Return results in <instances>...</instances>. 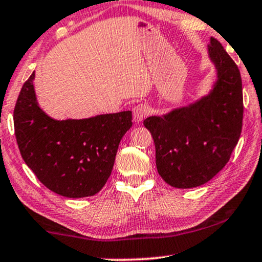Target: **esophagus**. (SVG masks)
Masks as SVG:
<instances>
[{"label":"esophagus","instance_id":"34e87169","mask_svg":"<svg viewBox=\"0 0 262 262\" xmlns=\"http://www.w3.org/2000/svg\"><path fill=\"white\" fill-rule=\"evenodd\" d=\"M132 113H134V120L137 121V123H139V121H142L143 119H144V118L149 116L150 110H149L148 106L144 105V103H139V105L134 107V110H132Z\"/></svg>","mask_w":262,"mask_h":262}]
</instances>
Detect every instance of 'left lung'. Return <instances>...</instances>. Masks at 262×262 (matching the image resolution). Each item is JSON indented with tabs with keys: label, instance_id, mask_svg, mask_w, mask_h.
Wrapping results in <instances>:
<instances>
[{
	"label": "left lung",
	"instance_id": "obj_1",
	"mask_svg": "<svg viewBox=\"0 0 262 262\" xmlns=\"http://www.w3.org/2000/svg\"><path fill=\"white\" fill-rule=\"evenodd\" d=\"M209 56L217 81L209 95L162 117L152 116L144 126L152 136L161 178L177 188L210 181L230 160L242 131V80L237 66L217 39Z\"/></svg>",
	"mask_w": 262,
	"mask_h": 262
}]
</instances>
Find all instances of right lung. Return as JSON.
Wrapping results in <instances>:
<instances>
[{
	"label": "right lung",
	"mask_w": 262,
	"mask_h": 262,
	"mask_svg": "<svg viewBox=\"0 0 262 262\" xmlns=\"http://www.w3.org/2000/svg\"><path fill=\"white\" fill-rule=\"evenodd\" d=\"M33 80L34 73L24 83L14 108L21 156L38 180L57 194H96L112 173L118 146L132 126V112L55 120L39 107Z\"/></svg>",
	"instance_id": "add662e5"
}]
</instances>
